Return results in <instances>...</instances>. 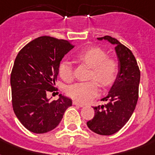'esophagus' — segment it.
<instances>
[{
  "instance_id": "obj_1",
  "label": "esophagus",
  "mask_w": 155,
  "mask_h": 155,
  "mask_svg": "<svg viewBox=\"0 0 155 155\" xmlns=\"http://www.w3.org/2000/svg\"><path fill=\"white\" fill-rule=\"evenodd\" d=\"M73 104H74V105L80 106V107H83V106H84V104H83L80 103V102H78V101H73Z\"/></svg>"
}]
</instances>
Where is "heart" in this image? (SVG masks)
I'll return each instance as SVG.
<instances>
[{
  "mask_svg": "<svg viewBox=\"0 0 155 155\" xmlns=\"http://www.w3.org/2000/svg\"><path fill=\"white\" fill-rule=\"evenodd\" d=\"M77 58L92 68L89 79L93 80L75 83L68 86L66 92L75 101L87 102L99 93L97 82L101 87H105L115 81L119 71V63L116 58L108 57V54L104 50L97 47H90L81 51L77 54ZM58 74L66 82L71 81L74 78L71 63L68 61L62 62L58 66Z\"/></svg>",
  "mask_w": 155,
  "mask_h": 155,
  "instance_id": "b5f03b06",
  "label": "heart"
}]
</instances>
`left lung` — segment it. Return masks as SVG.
<instances>
[{
	"label": "left lung",
	"mask_w": 155,
	"mask_h": 155,
	"mask_svg": "<svg viewBox=\"0 0 155 155\" xmlns=\"http://www.w3.org/2000/svg\"><path fill=\"white\" fill-rule=\"evenodd\" d=\"M117 45L119 71L108 94L101 101L104 105L93 107L94 117L87 122V127L100 135H112L118 132L131 117L138 99L140 70L132 51L111 36L98 38Z\"/></svg>",
	"instance_id": "8db88e82"
}]
</instances>
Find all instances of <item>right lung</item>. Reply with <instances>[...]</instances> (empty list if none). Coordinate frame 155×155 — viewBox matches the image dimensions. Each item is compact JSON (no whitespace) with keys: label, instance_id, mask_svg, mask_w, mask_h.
Wrapping results in <instances>:
<instances>
[{"label":"right lung","instance_id":"add662e5","mask_svg":"<svg viewBox=\"0 0 155 155\" xmlns=\"http://www.w3.org/2000/svg\"><path fill=\"white\" fill-rule=\"evenodd\" d=\"M73 47L66 40L41 36L25 45L16 57L10 76L12 104L18 120L30 132L54 130L72 104L70 98L61 94L57 101H49L47 93L56 90L60 61Z\"/></svg>","mask_w":155,"mask_h":155}]
</instances>
